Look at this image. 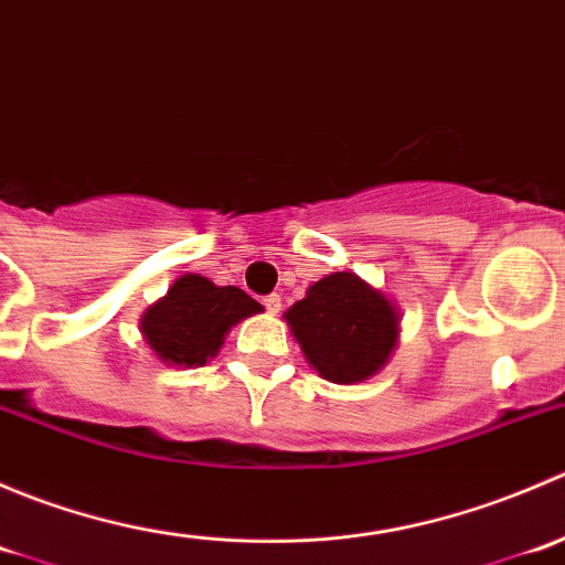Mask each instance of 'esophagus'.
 <instances>
[{"label": "esophagus", "instance_id": "obj_1", "mask_svg": "<svg viewBox=\"0 0 565 565\" xmlns=\"http://www.w3.org/2000/svg\"><path fill=\"white\" fill-rule=\"evenodd\" d=\"M262 306H265L270 315H278V311H281V298H278V295H265V298H262Z\"/></svg>", "mask_w": 565, "mask_h": 565}]
</instances>
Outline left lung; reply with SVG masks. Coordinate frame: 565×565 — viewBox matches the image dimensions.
I'll use <instances>...</instances> for the list:
<instances>
[{
    "mask_svg": "<svg viewBox=\"0 0 565 565\" xmlns=\"http://www.w3.org/2000/svg\"><path fill=\"white\" fill-rule=\"evenodd\" d=\"M295 339L311 366L339 385L361 383L388 361L398 317L383 292L355 273H333L287 311Z\"/></svg>",
    "mask_w": 565,
    "mask_h": 565,
    "instance_id": "left-lung-1",
    "label": "left lung"
}]
</instances>
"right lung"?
<instances>
[{"instance_id":"1","label":"right lung","mask_w":565,"mask_h":565,"mask_svg":"<svg viewBox=\"0 0 565 565\" xmlns=\"http://www.w3.org/2000/svg\"><path fill=\"white\" fill-rule=\"evenodd\" d=\"M262 306L237 287H215L204 276L177 278L163 300L147 309L141 330L169 366H202L224 344L226 330Z\"/></svg>"}]
</instances>
